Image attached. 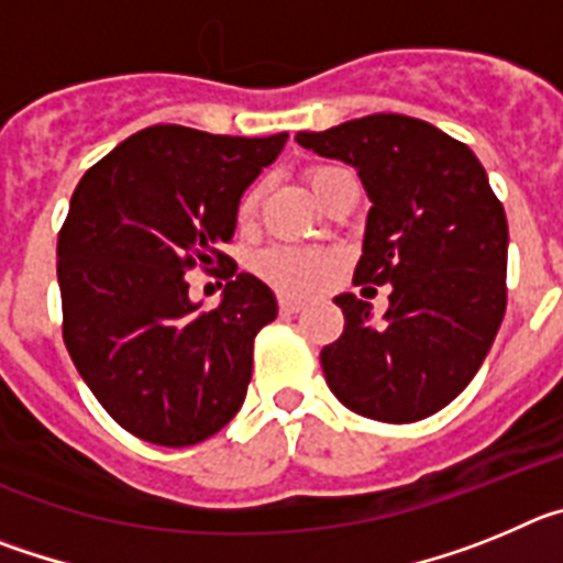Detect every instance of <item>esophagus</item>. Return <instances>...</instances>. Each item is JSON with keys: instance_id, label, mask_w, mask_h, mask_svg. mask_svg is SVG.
<instances>
[{"instance_id": "obj_1", "label": "esophagus", "mask_w": 563, "mask_h": 563, "mask_svg": "<svg viewBox=\"0 0 563 563\" xmlns=\"http://www.w3.org/2000/svg\"><path fill=\"white\" fill-rule=\"evenodd\" d=\"M301 301H296V298H278V310H282V316H296V312H301Z\"/></svg>"}]
</instances>
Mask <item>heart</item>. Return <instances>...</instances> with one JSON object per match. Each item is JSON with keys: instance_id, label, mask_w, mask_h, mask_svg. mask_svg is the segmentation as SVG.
Instances as JSON below:
<instances>
[{"instance_id": "1", "label": "heart", "mask_w": 563, "mask_h": 563, "mask_svg": "<svg viewBox=\"0 0 563 563\" xmlns=\"http://www.w3.org/2000/svg\"><path fill=\"white\" fill-rule=\"evenodd\" d=\"M341 168H332V166H321V168H312L310 172V183L312 188H321L330 177ZM256 202H258V191L245 194V200L239 206V217L242 220H251L253 211H256ZM258 273L271 282L273 287L285 292H296V296H307V292L318 290V287L324 285V278L332 273V258L327 253H318V251H307V247H271L267 253H262L258 258Z\"/></svg>"}]
</instances>
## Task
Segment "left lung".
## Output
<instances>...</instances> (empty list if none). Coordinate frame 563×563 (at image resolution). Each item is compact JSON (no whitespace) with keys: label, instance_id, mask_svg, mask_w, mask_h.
<instances>
[{"label":"left lung","instance_id":"1","mask_svg":"<svg viewBox=\"0 0 563 563\" xmlns=\"http://www.w3.org/2000/svg\"><path fill=\"white\" fill-rule=\"evenodd\" d=\"M296 141L357 172L372 208L355 282L391 287L380 321L352 292L335 296L343 335L321 350L327 386L369 420L437 415L479 372L505 318L507 220L485 168L409 114H366Z\"/></svg>","mask_w":563,"mask_h":563}]
</instances>
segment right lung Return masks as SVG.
<instances>
[{
    "mask_svg": "<svg viewBox=\"0 0 563 563\" xmlns=\"http://www.w3.org/2000/svg\"><path fill=\"white\" fill-rule=\"evenodd\" d=\"M285 143L287 132L231 137L161 123L78 183L56 247L64 343L129 434L183 449L242 409L253 338L276 318V296L233 267L238 278L206 312L186 271L231 265L220 245L236 231L239 200Z\"/></svg>",
    "mask_w": 563,
    "mask_h": 563,
    "instance_id": "right-lung-1",
    "label": "right lung"
}]
</instances>
